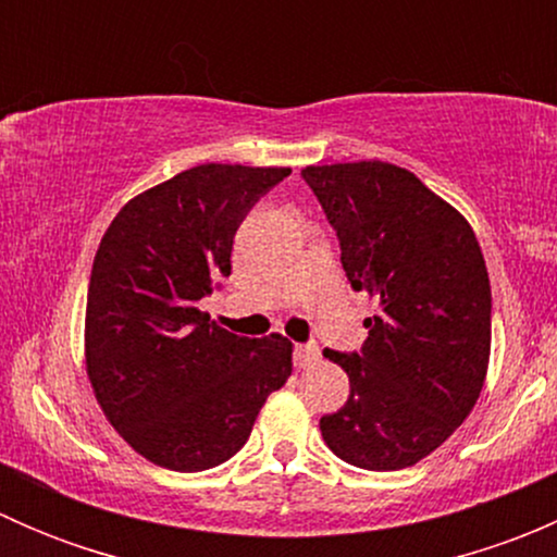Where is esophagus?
Here are the masks:
<instances>
[{
	"label": "esophagus",
	"instance_id": "obj_1",
	"mask_svg": "<svg viewBox=\"0 0 557 557\" xmlns=\"http://www.w3.org/2000/svg\"><path fill=\"white\" fill-rule=\"evenodd\" d=\"M320 350L318 345H296L294 347V367L296 369H310L312 363H318Z\"/></svg>",
	"mask_w": 557,
	"mask_h": 557
}]
</instances>
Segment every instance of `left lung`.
<instances>
[{
  "instance_id": "8db88e82",
  "label": "left lung",
  "mask_w": 557,
  "mask_h": 557,
  "mask_svg": "<svg viewBox=\"0 0 557 557\" xmlns=\"http://www.w3.org/2000/svg\"><path fill=\"white\" fill-rule=\"evenodd\" d=\"M352 290L377 314L358 352L325 350L350 377L345 407L320 418L331 453L396 471L434 453L480 398L491 358V280L458 210L385 161L307 166Z\"/></svg>"
}]
</instances>
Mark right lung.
<instances>
[{
	"mask_svg": "<svg viewBox=\"0 0 557 557\" xmlns=\"http://www.w3.org/2000/svg\"><path fill=\"white\" fill-rule=\"evenodd\" d=\"M288 166L201 164L134 196L99 243L88 285L86 367L112 429L172 471L243 450L290 342L228 334L199 301L232 274L234 234Z\"/></svg>",
	"mask_w": 557,
	"mask_h": 557,
	"instance_id": "obj_1",
	"label": "right lung"
}]
</instances>
